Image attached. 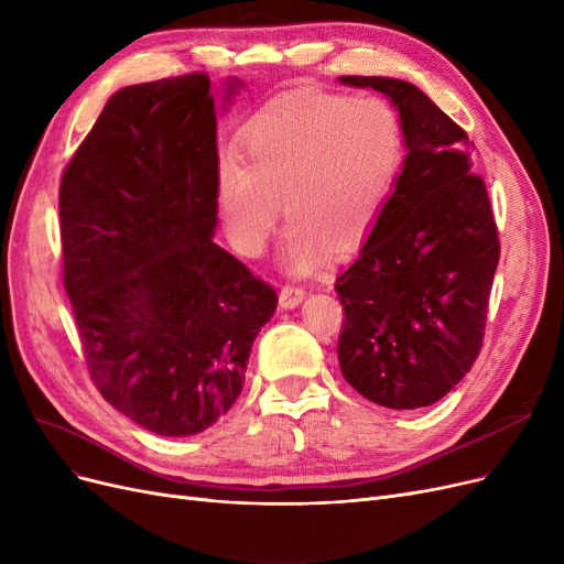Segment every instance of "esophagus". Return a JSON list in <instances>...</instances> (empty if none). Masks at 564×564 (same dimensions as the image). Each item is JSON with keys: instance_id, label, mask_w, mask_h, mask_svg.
Returning <instances> with one entry per match:
<instances>
[{"instance_id": "esophagus-1", "label": "esophagus", "mask_w": 564, "mask_h": 564, "mask_svg": "<svg viewBox=\"0 0 564 564\" xmlns=\"http://www.w3.org/2000/svg\"><path fill=\"white\" fill-rule=\"evenodd\" d=\"M303 299H305V291H303L301 286L286 284V286H282V291H280V307L291 310V307L301 305V303H303Z\"/></svg>"}]
</instances>
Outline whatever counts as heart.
<instances>
[{"label": "heart", "instance_id": "1", "mask_svg": "<svg viewBox=\"0 0 564 564\" xmlns=\"http://www.w3.org/2000/svg\"><path fill=\"white\" fill-rule=\"evenodd\" d=\"M242 159L217 163V209L232 249L259 257L282 212V263L315 270L332 245L347 251L373 230L401 163L397 111L380 97L294 90L242 132Z\"/></svg>", "mask_w": 564, "mask_h": 564}]
</instances>
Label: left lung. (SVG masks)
<instances>
[{"label": "left lung", "mask_w": 564, "mask_h": 564, "mask_svg": "<svg viewBox=\"0 0 564 564\" xmlns=\"http://www.w3.org/2000/svg\"><path fill=\"white\" fill-rule=\"evenodd\" d=\"M399 111L405 159L357 261L336 280L343 378L378 405L415 411L448 394L480 352L499 238L469 138L417 86L338 76Z\"/></svg>", "instance_id": "left-lung-1"}]
</instances>
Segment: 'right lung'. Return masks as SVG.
<instances>
[{"instance_id": "right-lung-1", "label": "right lung", "mask_w": 564, "mask_h": 564, "mask_svg": "<svg viewBox=\"0 0 564 564\" xmlns=\"http://www.w3.org/2000/svg\"><path fill=\"white\" fill-rule=\"evenodd\" d=\"M245 84H221L228 109ZM217 97L205 74L126 86L61 184L65 289L100 394L159 436H193L242 392L273 286L215 242Z\"/></svg>"}]
</instances>
